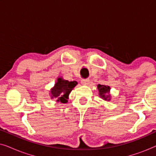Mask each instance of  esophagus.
I'll use <instances>...</instances> for the list:
<instances>
[{
  "mask_svg": "<svg viewBox=\"0 0 156 156\" xmlns=\"http://www.w3.org/2000/svg\"><path fill=\"white\" fill-rule=\"evenodd\" d=\"M81 83H82V84H83V85H87V84H89V79H86V80H81Z\"/></svg>",
  "mask_w": 156,
  "mask_h": 156,
  "instance_id": "34e87169",
  "label": "esophagus"
}]
</instances>
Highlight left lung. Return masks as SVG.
Segmentation results:
<instances>
[{
    "label": "left lung",
    "instance_id": "1",
    "mask_svg": "<svg viewBox=\"0 0 156 156\" xmlns=\"http://www.w3.org/2000/svg\"><path fill=\"white\" fill-rule=\"evenodd\" d=\"M97 89L100 98H101L104 101H111L112 96L110 94L111 87L105 84H98Z\"/></svg>",
    "mask_w": 156,
    "mask_h": 156
}]
</instances>
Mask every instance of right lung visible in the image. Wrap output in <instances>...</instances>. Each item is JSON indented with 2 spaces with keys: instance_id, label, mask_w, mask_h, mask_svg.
Listing matches in <instances>:
<instances>
[{
  "instance_id": "right-lung-1",
  "label": "right lung",
  "mask_w": 156,
  "mask_h": 156,
  "mask_svg": "<svg viewBox=\"0 0 156 156\" xmlns=\"http://www.w3.org/2000/svg\"><path fill=\"white\" fill-rule=\"evenodd\" d=\"M76 81L69 82L62 77H58L54 87L50 89L49 93L51 99H55L57 103L66 104L68 102L69 95L74 87L76 86Z\"/></svg>"
}]
</instances>
